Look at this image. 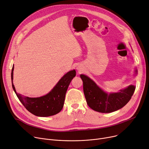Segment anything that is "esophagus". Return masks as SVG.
Returning a JSON list of instances; mask_svg holds the SVG:
<instances>
[{"label":"esophagus","mask_w":149,"mask_h":149,"mask_svg":"<svg viewBox=\"0 0 149 149\" xmlns=\"http://www.w3.org/2000/svg\"><path fill=\"white\" fill-rule=\"evenodd\" d=\"M77 69L78 70V71H81V68H77Z\"/></svg>","instance_id":"obj_1"}]
</instances>
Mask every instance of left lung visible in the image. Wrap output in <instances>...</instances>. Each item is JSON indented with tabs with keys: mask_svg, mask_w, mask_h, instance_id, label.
Segmentation results:
<instances>
[{
	"mask_svg": "<svg viewBox=\"0 0 149 149\" xmlns=\"http://www.w3.org/2000/svg\"><path fill=\"white\" fill-rule=\"evenodd\" d=\"M136 74L135 69V74ZM80 77L83 81L84 93L88 106L100 113H111L122 108L131 100L135 89V86L131 85L119 92L108 94L88 76L81 74Z\"/></svg>",
	"mask_w": 149,
	"mask_h": 149,
	"instance_id": "obj_1",
	"label": "left lung"
}]
</instances>
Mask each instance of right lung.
I'll return each mask as SVG.
<instances>
[{
    "label": "right lung",
    "mask_w": 149,
    "mask_h": 149,
    "mask_svg": "<svg viewBox=\"0 0 149 149\" xmlns=\"http://www.w3.org/2000/svg\"><path fill=\"white\" fill-rule=\"evenodd\" d=\"M14 68L13 65L11 72L13 88L19 100L29 112L37 116L48 117L55 115L62 110L67 88L72 80L76 76L75 70H71L64 74L47 94L40 97L31 98L16 92L13 84Z\"/></svg>",
    "instance_id": "1"
}]
</instances>
